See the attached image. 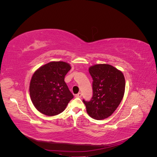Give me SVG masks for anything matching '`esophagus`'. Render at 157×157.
<instances>
[{"label":"esophagus","instance_id":"34e87169","mask_svg":"<svg viewBox=\"0 0 157 157\" xmlns=\"http://www.w3.org/2000/svg\"><path fill=\"white\" fill-rule=\"evenodd\" d=\"M75 97H76V98H81V97H82V93L79 92V93H78L77 94H76V95H75Z\"/></svg>","mask_w":157,"mask_h":157}]
</instances>
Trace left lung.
<instances>
[{
  "instance_id": "8db88e82",
  "label": "left lung",
  "mask_w": 157,
  "mask_h": 157,
  "mask_svg": "<svg viewBox=\"0 0 157 157\" xmlns=\"http://www.w3.org/2000/svg\"><path fill=\"white\" fill-rule=\"evenodd\" d=\"M93 79V95L83 102L87 113L96 120L111 116L119 105L125 91V79L121 71L108 64H98L89 68Z\"/></svg>"
}]
</instances>
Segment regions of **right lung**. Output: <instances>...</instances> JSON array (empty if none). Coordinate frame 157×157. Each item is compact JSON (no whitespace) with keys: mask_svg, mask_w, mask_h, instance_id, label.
<instances>
[{"mask_svg":"<svg viewBox=\"0 0 157 157\" xmlns=\"http://www.w3.org/2000/svg\"><path fill=\"white\" fill-rule=\"evenodd\" d=\"M71 68L69 63L63 61H52L33 74L29 86L30 97L39 112L48 116L58 115L73 98L64 80Z\"/></svg>","mask_w":157,"mask_h":157,"instance_id":"1","label":"right lung"}]
</instances>
